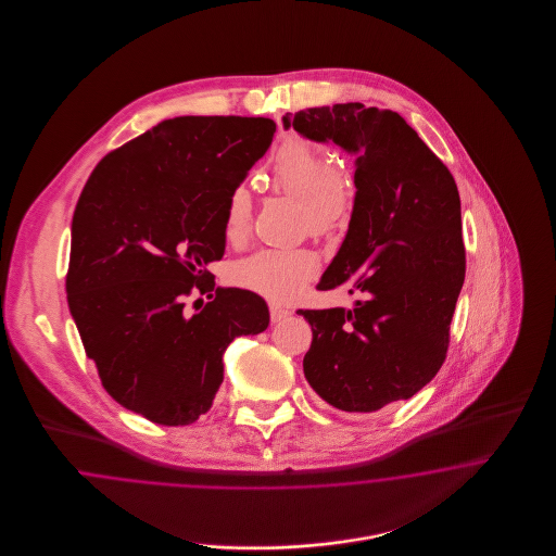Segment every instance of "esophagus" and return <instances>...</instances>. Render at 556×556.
<instances>
[{
    "label": "esophagus",
    "instance_id": "1",
    "mask_svg": "<svg viewBox=\"0 0 556 556\" xmlns=\"http://www.w3.org/2000/svg\"><path fill=\"white\" fill-rule=\"evenodd\" d=\"M268 308H270V320H273V323H279V320H283V318L290 315V313H288L286 308H281L279 304H268Z\"/></svg>",
    "mask_w": 556,
    "mask_h": 556
}]
</instances>
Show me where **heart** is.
I'll list each match as a JSON object with an SVG mask.
<instances>
[{
    "label": "heart",
    "mask_w": 556,
    "mask_h": 556,
    "mask_svg": "<svg viewBox=\"0 0 556 556\" xmlns=\"http://www.w3.org/2000/svg\"><path fill=\"white\" fill-rule=\"evenodd\" d=\"M270 184L302 200L304 227L315 236H331L350 220L356 200V186L338 154L311 139L293 137L286 141L270 164ZM254 220V200L245 186H238L227 198L223 233L227 241L241 243L250 236ZM318 256L308 248H263L233 266V279L248 290L288 302L313 277H317Z\"/></svg>",
    "instance_id": "heart-1"
}]
</instances>
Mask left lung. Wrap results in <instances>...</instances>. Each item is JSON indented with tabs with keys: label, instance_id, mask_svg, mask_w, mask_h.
Returning a JSON list of instances; mask_svg holds the SVG:
<instances>
[{
	"label": "left lung",
	"instance_id": "8db88e82",
	"mask_svg": "<svg viewBox=\"0 0 556 556\" xmlns=\"http://www.w3.org/2000/svg\"><path fill=\"white\" fill-rule=\"evenodd\" d=\"M283 125L356 152L348 236L317 290L358 293L352 311H298L313 327L304 375L327 404L375 413L415 396L446 361L465 281L460 198L448 166L392 110L306 108Z\"/></svg>",
	"mask_w": 556,
	"mask_h": 556
}]
</instances>
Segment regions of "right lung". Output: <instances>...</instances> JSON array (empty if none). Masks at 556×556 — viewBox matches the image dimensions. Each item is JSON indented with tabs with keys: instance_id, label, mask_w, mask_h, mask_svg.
<instances>
[{
	"instance_id": "1",
	"label": "right lung",
	"mask_w": 556,
	"mask_h": 556,
	"mask_svg": "<svg viewBox=\"0 0 556 556\" xmlns=\"http://www.w3.org/2000/svg\"><path fill=\"white\" fill-rule=\"evenodd\" d=\"M275 129L270 118H168L106 154L80 191L71 315L104 390L152 424L208 413L227 345L268 327L258 293L216 288L206 266L225 254L227 198ZM193 290L212 300L195 316L185 311Z\"/></svg>"
}]
</instances>
